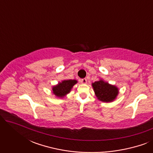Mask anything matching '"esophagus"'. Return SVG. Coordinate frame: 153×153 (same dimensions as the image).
<instances>
[{"mask_svg":"<svg viewBox=\"0 0 153 153\" xmlns=\"http://www.w3.org/2000/svg\"><path fill=\"white\" fill-rule=\"evenodd\" d=\"M80 81L82 83H87V79H81Z\"/></svg>","mask_w":153,"mask_h":153,"instance_id":"esophagus-1","label":"esophagus"}]
</instances>
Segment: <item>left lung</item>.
<instances>
[{"instance_id":"1","label":"left lung","mask_w":153,"mask_h":153,"mask_svg":"<svg viewBox=\"0 0 153 153\" xmlns=\"http://www.w3.org/2000/svg\"><path fill=\"white\" fill-rule=\"evenodd\" d=\"M93 87L95 93L100 101L104 102H111L118 95V90L116 86L108 84L100 80L93 83Z\"/></svg>"}]
</instances>
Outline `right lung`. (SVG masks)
Returning <instances> with one entry per match:
<instances>
[{"instance_id":"right-lung-1","label":"right lung","mask_w":153,"mask_h":153,"mask_svg":"<svg viewBox=\"0 0 153 153\" xmlns=\"http://www.w3.org/2000/svg\"><path fill=\"white\" fill-rule=\"evenodd\" d=\"M77 81L76 80H65L62 81L59 84L53 88V93L57 97H64L67 93L70 91Z\"/></svg>"}]
</instances>
